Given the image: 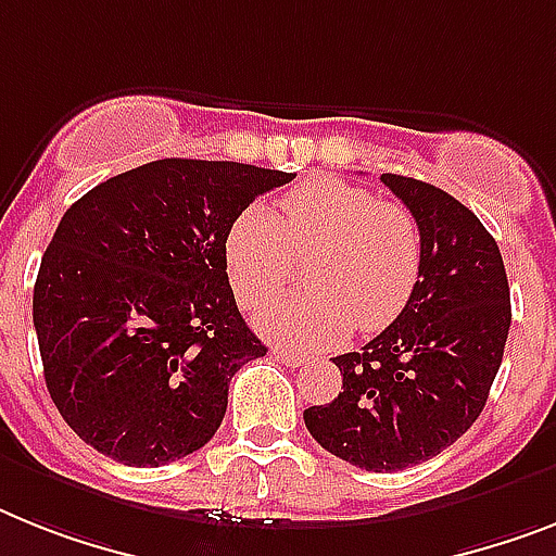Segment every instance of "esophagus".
Wrapping results in <instances>:
<instances>
[{
  "instance_id": "1",
  "label": "esophagus",
  "mask_w": 556,
  "mask_h": 556,
  "mask_svg": "<svg viewBox=\"0 0 556 556\" xmlns=\"http://www.w3.org/2000/svg\"><path fill=\"white\" fill-rule=\"evenodd\" d=\"M273 357L287 366H304L306 364V355H301V352H295V350H287V346H275Z\"/></svg>"
}]
</instances>
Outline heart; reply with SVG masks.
<instances>
[{
	"label": "heart",
	"mask_w": 556,
	"mask_h": 556,
	"mask_svg": "<svg viewBox=\"0 0 556 556\" xmlns=\"http://www.w3.org/2000/svg\"><path fill=\"white\" fill-rule=\"evenodd\" d=\"M275 218L261 204L229 224L227 275L247 309L281 295L306 258L301 295L269 306L258 327L275 341L320 350L352 327L380 332L415 295L424 273V232L409 206L366 187L315 176L278 201Z\"/></svg>",
	"instance_id": "heart-1"
}]
</instances>
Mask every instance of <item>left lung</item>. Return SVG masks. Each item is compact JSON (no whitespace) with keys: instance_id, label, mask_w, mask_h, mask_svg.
<instances>
[{"instance_id":"1","label":"left lung","mask_w":556,"mask_h":556,"mask_svg":"<svg viewBox=\"0 0 556 556\" xmlns=\"http://www.w3.org/2000/svg\"><path fill=\"white\" fill-rule=\"evenodd\" d=\"M380 181L420 224L424 273L401 318L357 352L332 357L341 392L309 406L304 424L357 469L403 471L432 460L480 417L511 301L497 241L469 206L417 178L383 173Z\"/></svg>"}]
</instances>
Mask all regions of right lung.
Instances as JSON below:
<instances>
[{"mask_svg": "<svg viewBox=\"0 0 556 556\" xmlns=\"http://www.w3.org/2000/svg\"><path fill=\"white\" fill-rule=\"evenodd\" d=\"M292 173L162 159L85 192L41 255L34 327L59 415L124 466L218 432L229 380L267 346L227 278L229 224Z\"/></svg>", "mask_w": 556, "mask_h": 556, "instance_id": "obj_1", "label": "right lung"}]
</instances>
